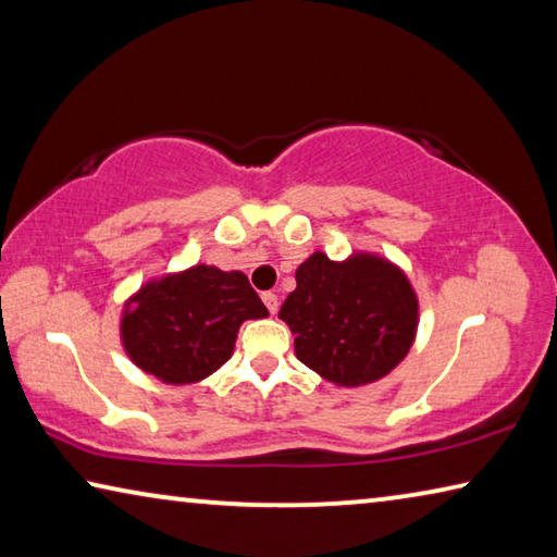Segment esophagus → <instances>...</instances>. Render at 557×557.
I'll return each mask as SVG.
<instances>
[{"mask_svg":"<svg viewBox=\"0 0 557 557\" xmlns=\"http://www.w3.org/2000/svg\"><path fill=\"white\" fill-rule=\"evenodd\" d=\"M262 301H265V307L270 309V314H275V312H277L280 299H277L275 292H262Z\"/></svg>","mask_w":557,"mask_h":557,"instance_id":"esophagus-1","label":"esophagus"}]
</instances>
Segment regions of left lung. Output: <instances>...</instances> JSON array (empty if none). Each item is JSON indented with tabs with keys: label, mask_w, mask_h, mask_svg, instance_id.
I'll return each mask as SVG.
<instances>
[{
	"label": "left lung",
	"mask_w": 557,
	"mask_h": 557,
	"mask_svg": "<svg viewBox=\"0 0 557 557\" xmlns=\"http://www.w3.org/2000/svg\"><path fill=\"white\" fill-rule=\"evenodd\" d=\"M280 319L295 334L297 358L322 379L363 385L383 379L410 351L418 299L391 262L356 256L332 262L314 252L297 268Z\"/></svg>",
	"instance_id": "left-lung-1"
}]
</instances>
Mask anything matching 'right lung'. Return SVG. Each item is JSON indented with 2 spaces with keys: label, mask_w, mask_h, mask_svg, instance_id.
I'll return each instance as SVG.
<instances>
[{
  "label": "right lung",
  "mask_w": 557,
  "mask_h": 557,
  "mask_svg": "<svg viewBox=\"0 0 557 557\" xmlns=\"http://www.w3.org/2000/svg\"><path fill=\"white\" fill-rule=\"evenodd\" d=\"M122 317V344L139 369L164 383H196L233 354L245 319L268 317L243 272L196 265L149 282Z\"/></svg>",
  "instance_id": "obj_1"
}]
</instances>
